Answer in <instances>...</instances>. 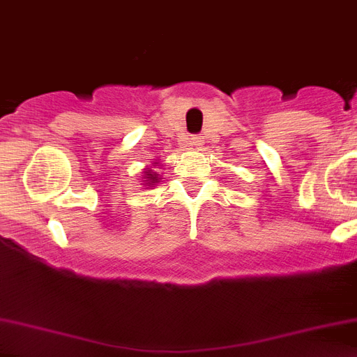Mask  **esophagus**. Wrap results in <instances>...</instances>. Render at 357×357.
Wrapping results in <instances>:
<instances>
[{
    "label": "esophagus",
    "mask_w": 357,
    "mask_h": 357,
    "mask_svg": "<svg viewBox=\"0 0 357 357\" xmlns=\"http://www.w3.org/2000/svg\"><path fill=\"white\" fill-rule=\"evenodd\" d=\"M201 144H203V140H201V136H192V138H190V145H192V147H199Z\"/></svg>",
    "instance_id": "1"
}]
</instances>
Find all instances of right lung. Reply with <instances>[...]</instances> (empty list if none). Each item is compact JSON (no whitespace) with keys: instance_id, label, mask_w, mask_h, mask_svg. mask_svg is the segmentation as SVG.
Masks as SVG:
<instances>
[{"instance_id":"1","label":"right lung","mask_w":357,"mask_h":357,"mask_svg":"<svg viewBox=\"0 0 357 357\" xmlns=\"http://www.w3.org/2000/svg\"><path fill=\"white\" fill-rule=\"evenodd\" d=\"M145 181L156 183V181H158V174H156V172H151V170H145Z\"/></svg>"}]
</instances>
